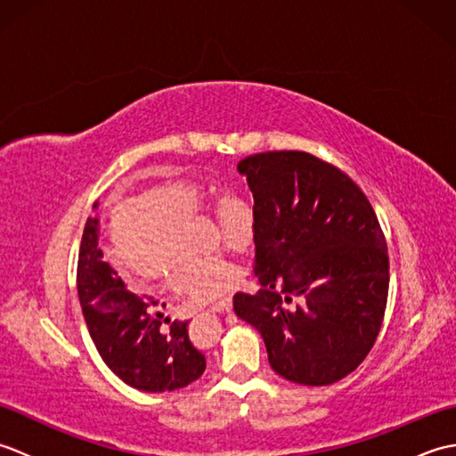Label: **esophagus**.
<instances>
[{"instance_id": "esophagus-1", "label": "esophagus", "mask_w": 456, "mask_h": 456, "mask_svg": "<svg viewBox=\"0 0 456 456\" xmlns=\"http://www.w3.org/2000/svg\"><path fill=\"white\" fill-rule=\"evenodd\" d=\"M231 309H233V299L225 297V299H221L219 304L213 305L211 312H213V314H225V312H231Z\"/></svg>"}]
</instances>
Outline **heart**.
I'll return each instance as SVG.
<instances>
[{
	"mask_svg": "<svg viewBox=\"0 0 456 456\" xmlns=\"http://www.w3.org/2000/svg\"><path fill=\"white\" fill-rule=\"evenodd\" d=\"M213 191L186 178L144 186L137 198L115 203L108 216L111 256L133 282L149 288L170 284L200 302H213L243 288L245 273L221 258L196 255L188 223L206 216ZM223 245L235 255L253 248L258 221L250 203L231 198L219 209Z\"/></svg>",
	"mask_w": 456,
	"mask_h": 456,
	"instance_id": "1",
	"label": "heart"
}]
</instances>
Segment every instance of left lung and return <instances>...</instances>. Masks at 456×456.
<instances>
[{
	"instance_id": "1",
	"label": "left lung",
	"mask_w": 456,
	"mask_h": 456,
	"mask_svg": "<svg viewBox=\"0 0 456 456\" xmlns=\"http://www.w3.org/2000/svg\"><path fill=\"white\" fill-rule=\"evenodd\" d=\"M98 240L100 217H88L76 280L86 325L103 362L142 392H172L198 380L206 356L190 343L188 323H170L167 317L170 327L162 329L164 314H154L159 302L125 288L121 276L103 263Z\"/></svg>"
}]
</instances>
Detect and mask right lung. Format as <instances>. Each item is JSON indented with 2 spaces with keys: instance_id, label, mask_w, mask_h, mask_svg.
Here are the masks:
<instances>
[{
  "instance_id": "obj_1",
  "label": "right lung",
  "mask_w": 456,
  "mask_h": 456,
  "mask_svg": "<svg viewBox=\"0 0 456 456\" xmlns=\"http://www.w3.org/2000/svg\"><path fill=\"white\" fill-rule=\"evenodd\" d=\"M258 221L256 296L235 314L263 335L273 370L329 386L354 372L380 333L388 302V248L376 213L338 168L299 151L237 164Z\"/></svg>"
}]
</instances>
